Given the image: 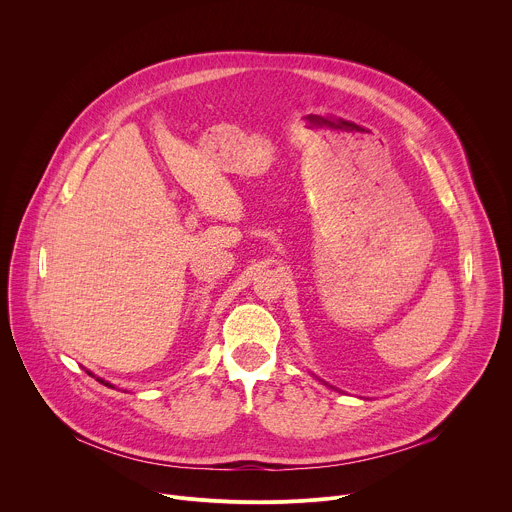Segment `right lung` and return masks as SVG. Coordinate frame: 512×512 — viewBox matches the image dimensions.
<instances>
[{
    "label": "right lung",
    "instance_id": "1",
    "mask_svg": "<svg viewBox=\"0 0 512 512\" xmlns=\"http://www.w3.org/2000/svg\"><path fill=\"white\" fill-rule=\"evenodd\" d=\"M89 375H91V373H89ZM97 381H99V383H103V385H107V387H111V385H109L107 381H103V379H97Z\"/></svg>",
    "mask_w": 512,
    "mask_h": 512
}]
</instances>
